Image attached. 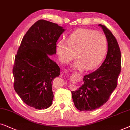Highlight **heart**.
Returning a JSON list of instances; mask_svg holds the SVG:
<instances>
[{
    "mask_svg": "<svg viewBox=\"0 0 130 130\" xmlns=\"http://www.w3.org/2000/svg\"><path fill=\"white\" fill-rule=\"evenodd\" d=\"M107 51V39L104 34L96 31L79 29L72 32L67 41L60 40L56 44V52L60 61L68 63L78 57L72 63V68L87 70L98 65Z\"/></svg>",
    "mask_w": 130,
    "mask_h": 130,
    "instance_id": "1",
    "label": "heart"
}]
</instances>
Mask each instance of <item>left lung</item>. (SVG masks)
Returning <instances> with one entry per match:
<instances>
[{
  "label": "left lung",
  "mask_w": 130,
  "mask_h": 130,
  "mask_svg": "<svg viewBox=\"0 0 130 130\" xmlns=\"http://www.w3.org/2000/svg\"><path fill=\"white\" fill-rule=\"evenodd\" d=\"M98 25L106 36L108 52L101 66L84 76L82 86L71 91L74 105L81 111H91L104 105L117 87L121 72V55L117 40L105 25Z\"/></svg>",
  "instance_id": "1"
}]
</instances>
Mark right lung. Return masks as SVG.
Listing matches in <instances>:
<instances>
[{
  "label": "right lung",
  "mask_w": 130,
  "mask_h": 130,
  "mask_svg": "<svg viewBox=\"0 0 130 130\" xmlns=\"http://www.w3.org/2000/svg\"><path fill=\"white\" fill-rule=\"evenodd\" d=\"M57 24L40 20L22 39L13 68L14 89L22 101L36 109L51 106L52 82L60 68L49 56L56 53V42L65 31Z\"/></svg>",
  "instance_id": "add662e5"
}]
</instances>
